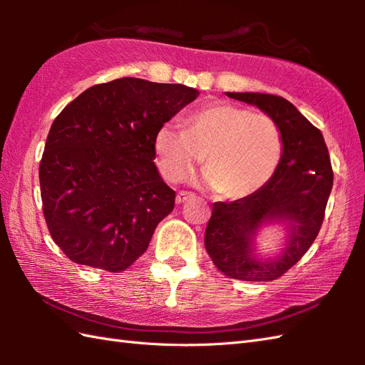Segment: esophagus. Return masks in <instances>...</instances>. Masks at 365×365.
<instances>
[{
  "label": "esophagus",
  "mask_w": 365,
  "mask_h": 365,
  "mask_svg": "<svg viewBox=\"0 0 365 365\" xmlns=\"http://www.w3.org/2000/svg\"><path fill=\"white\" fill-rule=\"evenodd\" d=\"M195 197V195H191V192H185V191H180L177 195V197H175V200H177V204H183V202H188L190 199H192Z\"/></svg>",
  "instance_id": "obj_1"
}]
</instances>
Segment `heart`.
Returning <instances> with one entry per match:
<instances>
[{
  "label": "heart",
  "mask_w": 365,
  "mask_h": 365,
  "mask_svg": "<svg viewBox=\"0 0 365 365\" xmlns=\"http://www.w3.org/2000/svg\"><path fill=\"white\" fill-rule=\"evenodd\" d=\"M155 160L170 183L187 178L202 158L200 182L222 196L242 199L265 185L279 165L282 138L263 113L216 102L199 108L185 122H166L153 138Z\"/></svg>",
  "instance_id": "b5f03b06"
}]
</instances>
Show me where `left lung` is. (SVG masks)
I'll return each mask as SVG.
<instances>
[{"mask_svg": "<svg viewBox=\"0 0 365 365\" xmlns=\"http://www.w3.org/2000/svg\"><path fill=\"white\" fill-rule=\"evenodd\" d=\"M257 106L282 138L281 161L263 187L234 202H215L205 229V250L221 273L240 281H273L290 269L314 243L332 188V168L322 131L289 100L260 92H226ZM286 224L287 245L268 261L257 257L253 238L265 223Z\"/></svg>", "mask_w": 365, "mask_h": 365, "instance_id": "obj_1", "label": "left lung"}]
</instances>
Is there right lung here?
Returning <instances> with one entry per match:
<instances>
[{"mask_svg": "<svg viewBox=\"0 0 365 365\" xmlns=\"http://www.w3.org/2000/svg\"><path fill=\"white\" fill-rule=\"evenodd\" d=\"M199 91L119 78L96 84L54 119L38 180L50 235L80 265L120 273L143 255L175 191L155 166L153 138Z\"/></svg>", "mask_w": 365, "mask_h": 365, "instance_id": "add662e5", "label": "right lung"}]
</instances>
